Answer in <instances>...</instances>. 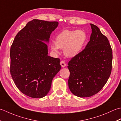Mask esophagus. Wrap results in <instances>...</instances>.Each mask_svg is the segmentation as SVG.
<instances>
[{"label": "esophagus", "mask_w": 121, "mask_h": 121, "mask_svg": "<svg viewBox=\"0 0 121 121\" xmlns=\"http://www.w3.org/2000/svg\"><path fill=\"white\" fill-rule=\"evenodd\" d=\"M60 65H61V66L62 67H65V66H66V64L65 61H64V60L61 61L60 63Z\"/></svg>", "instance_id": "esophagus-1"}]
</instances>
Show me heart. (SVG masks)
Segmentation results:
<instances>
[{
    "instance_id": "1",
    "label": "heart",
    "mask_w": 121,
    "mask_h": 121,
    "mask_svg": "<svg viewBox=\"0 0 121 121\" xmlns=\"http://www.w3.org/2000/svg\"><path fill=\"white\" fill-rule=\"evenodd\" d=\"M87 38V34L81 30H65L56 36L55 43H51V47L56 52L59 48H64V52L66 56L74 57L82 51Z\"/></svg>"
}]
</instances>
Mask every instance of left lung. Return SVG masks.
Returning a JSON list of instances; mask_svg holds the SVG:
<instances>
[{"mask_svg": "<svg viewBox=\"0 0 121 121\" xmlns=\"http://www.w3.org/2000/svg\"><path fill=\"white\" fill-rule=\"evenodd\" d=\"M90 41L85 48L68 64V87L73 94L89 97L102 89L112 70V50L108 38L98 26L90 24Z\"/></svg>", "mask_w": 121, "mask_h": 121, "instance_id": "1", "label": "left lung"}]
</instances>
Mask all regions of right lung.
I'll list each match as a JSON object with an SVG mask.
<instances>
[{"label":"right lung","instance_id":"right-lung-1","mask_svg":"<svg viewBox=\"0 0 121 121\" xmlns=\"http://www.w3.org/2000/svg\"><path fill=\"white\" fill-rule=\"evenodd\" d=\"M56 21L33 19L19 31L10 48V73L14 83L23 94L33 98L45 97L53 78L60 70V60L48 56L52 32Z\"/></svg>","mask_w":121,"mask_h":121}]
</instances>
